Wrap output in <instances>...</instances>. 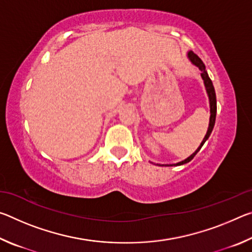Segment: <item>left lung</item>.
<instances>
[{
  "instance_id": "1",
  "label": "left lung",
  "mask_w": 252,
  "mask_h": 252,
  "mask_svg": "<svg viewBox=\"0 0 252 252\" xmlns=\"http://www.w3.org/2000/svg\"><path fill=\"white\" fill-rule=\"evenodd\" d=\"M188 57H189V59L191 60V62L193 63L194 65H197L199 67V70L201 71V76L203 79V82H204V85H206V89H207V93L209 95V101H210V123H209V127H208V131H207V134L206 136H204V139L202 140L201 144H200V147L195 150L194 153H192L188 159L183 160L181 162H179V163L177 164H170V165H181V164H185V163H188V162H190L191 160L193 159L194 156L197 155V153L199 152L200 149H201V147L203 146V143L207 141L209 136H210L211 132L213 130V126H215V122H216V114H217V99H216V92H215V88H213V84H212V81L210 80V78H209V75L207 73L206 71V65L203 64V62L201 61V59H200L197 54L193 53L192 51H190L189 53H188ZM170 165H168V167H170Z\"/></svg>"
}]
</instances>
